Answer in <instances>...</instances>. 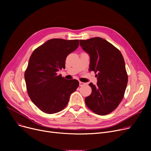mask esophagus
Listing matches in <instances>:
<instances>
[{
    "instance_id": "34e87169",
    "label": "esophagus",
    "mask_w": 151,
    "mask_h": 151,
    "mask_svg": "<svg viewBox=\"0 0 151 151\" xmlns=\"http://www.w3.org/2000/svg\"><path fill=\"white\" fill-rule=\"evenodd\" d=\"M79 84H80V86H84L85 85V83H83L81 81H80V83H79Z\"/></svg>"
}]
</instances>
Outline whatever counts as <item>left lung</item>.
<instances>
[{"label":"left lung","instance_id":"8db88e82","mask_svg":"<svg viewBox=\"0 0 151 151\" xmlns=\"http://www.w3.org/2000/svg\"><path fill=\"white\" fill-rule=\"evenodd\" d=\"M83 50L90 55V71L97 73V83L89 85L92 93L85 104L93 113L104 116L119 106L124 98L128 82L125 61L121 51L100 37L80 40Z\"/></svg>","mask_w":151,"mask_h":151}]
</instances>
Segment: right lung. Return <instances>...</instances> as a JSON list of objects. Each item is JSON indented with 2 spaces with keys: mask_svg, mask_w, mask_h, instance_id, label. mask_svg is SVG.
Returning a JSON list of instances; mask_svg holds the SVG:
<instances>
[{
  "mask_svg": "<svg viewBox=\"0 0 151 151\" xmlns=\"http://www.w3.org/2000/svg\"><path fill=\"white\" fill-rule=\"evenodd\" d=\"M78 46V40L53 38L31 54L24 73L26 89L32 101L43 112L54 114L64 109L79 86L78 81L67 80L58 74L65 68L68 55Z\"/></svg>",
  "mask_w": 151,
  "mask_h": 151,
  "instance_id": "right-lung-1",
  "label": "right lung"
}]
</instances>
